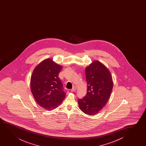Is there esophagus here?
<instances>
[{"label":"esophagus","mask_w":146,"mask_h":146,"mask_svg":"<svg viewBox=\"0 0 146 146\" xmlns=\"http://www.w3.org/2000/svg\"><path fill=\"white\" fill-rule=\"evenodd\" d=\"M76 89H77V87L75 86H73V87L72 88V89L71 90V92H74V91H76Z\"/></svg>","instance_id":"1"}]
</instances>
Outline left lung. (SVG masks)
I'll return each mask as SVG.
<instances>
[{"mask_svg": "<svg viewBox=\"0 0 146 146\" xmlns=\"http://www.w3.org/2000/svg\"><path fill=\"white\" fill-rule=\"evenodd\" d=\"M87 92L79 99L80 110L85 114L94 115L106 105L110 98L113 82L110 71L98 60L94 61L85 68Z\"/></svg>", "mask_w": 146, "mask_h": 146, "instance_id": "1", "label": "left lung"}]
</instances>
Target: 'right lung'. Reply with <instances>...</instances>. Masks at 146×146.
Returning a JSON list of instances; mask_svg holds the SVG:
<instances>
[{"mask_svg": "<svg viewBox=\"0 0 146 146\" xmlns=\"http://www.w3.org/2000/svg\"><path fill=\"white\" fill-rule=\"evenodd\" d=\"M62 66L48 58L38 64L32 73L30 88L37 104L47 110L57 108L63 101L66 93L58 74Z\"/></svg>", "mask_w": 146, "mask_h": 146, "instance_id": "right-lung-1", "label": "right lung"}]
</instances>
